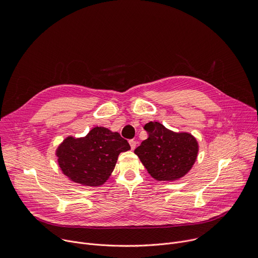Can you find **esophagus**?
Wrapping results in <instances>:
<instances>
[{
    "label": "esophagus",
    "instance_id": "obj_1",
    "mask_svg": "<svg viewBox=\"0 0 258 258\" xmlns=\"http://www.w3.org/2000/svg\"><path fill=\"white\" fill-rule=\"evenodd\" d=\"M130 145H131L132 150H134L136 148V146H137V142L135 141V140H130Z\"/></svg>",
    "mask_w": 258,
    "mask_h": 258
}]
</instances>
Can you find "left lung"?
Here are the masks:
<instances>
[{"label":"left lung","mask_w":258,"mask_h":258,"mask_svg":"<svg viewBox=\"0 0 258 258\" xmlns=\"http://www.w3.org/2000/svg\"><path fill=\"white\" fill-rule=\"evenodd\" d=\"M144 128L149 137L135 153L152 178L173 182L191 170L199 153V143L191 134L173 132L157 121L146 123Z\"/></svg>","instance_id":"8db88e82"}]
</instances>
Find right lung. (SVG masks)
I'll use <instances>...</instances> for the list:
<instances>
[{
    "label": "right lung",
    "mask_w": 258,
    "mask_h": 258,
    "mask_svg": "<svg viewBox=\"0 0 258 258\" xmlns=\"http://www.w3.org/2000/svg\"><path fill=\"white\" fill-rule=\"evenodd\" d=\"M131 149L117 132L96 126L85 137L68 136L57 146L55 155L64 176L74 183L97 187L112 174L121 152Z\"/></svg>",
    "instance_id": "right-lung-1"
}]
</instances>
